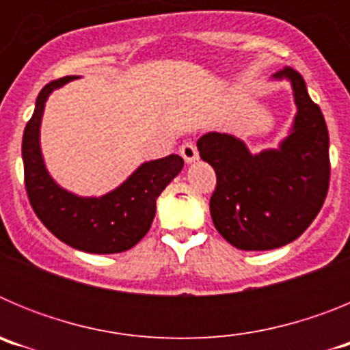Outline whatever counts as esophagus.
<instances>
[{"instance_id":"1","label":"esophagus","mask_w":350,"mask_h":350,"mask_svg":"<svg viewBox=\"0 0 350 350\" xmlns=\"http://www.w3.org/2000/svg\"><path fill=\"white\" fill-rule=\"evenodd\" d=\"M178 152L184 157L185 163H193V161L198 159V148L193 142H187V144L182 145V147L178 148Z\"/></svg>"}]
</instances>
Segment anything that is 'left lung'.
I'll use <instances>...</instances> for the list:
<instances>
[{
    "instance_id": "left-lung-1",
    "label": "left lung",
    "mask_w": 350,
    "mask_h": 350,
    "mask_svg": "<svg viewBox=\"0 0 350 350\" xmlns=\"http://www.w3.org/2000/svg\"><path fill=\"white\" fill-rule=\"evenodd\" d=\"M273 79L289 80L298 107L279 148L250 154L226 133H206L196 144L217 175L210 198L213 226L242 250H270L296 240L317 217L329 187V135L319 105L293 68Z\"/></svg>"
}]
</instances>
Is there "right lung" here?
Returning a JSON list of instances; mask_svg holds the SVG:
<instances>
[{
	"label": "right lung",
	"instance_id": "right-lung-1",
	"mask_svg": "<svg viewBox=\"0 0 350 350\" xmlns=\"http://www.w3.org/2000/svg\"><path fill=\"white\" fill-rule=\"evenodd\" d=\"M77 77L47 83L36 98L35 112L23 137L24 184L29 203L43 226L61 242L91 254H116L137 245L150 230L156 200L177 177L184 159L170 154L144 163L112 193L80 198L64 191L49 175L40 150V124L49 94Z\"/></svg>",
	"mask_w": 350,
	"mask_h": 350
}]
</instances>
